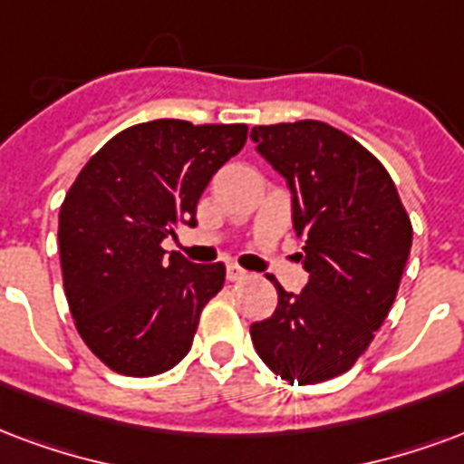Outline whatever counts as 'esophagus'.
<instances>
[{
    "label": "esophagus",
    "mask_w": 464,
    "mask_h": 464,
    "mask_svg": "<svg viewBox=\"0 0 464 464\" xmlns=\"http://www.w3.org/2000/svg\"><path fill=\"white\" fill-rule=\"evenodd\" d=\"M226 277H228L231 283H236V280H243V277H248V273H246L241 266H236V263H228V266H226Z\"/></svg>",
    "instance_id": "esophagus-1"
}]
</instances>
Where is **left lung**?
Wrapping results in <instances>:
<instances>
[{
    "label": "left lung",
    "instance_id": "1",
    "mask_svg": "<svg viewBox=\"0 0 464 464\" xmlns=\"http://www.w3.org/2000/svg\"><path fill=\"white\" fill-rule=\"evenodd\" d=\"M258 152L293 191L310 283L277 287V307L250 324L263 362L287 383H322L349 372L396 300L413 226L396 184L354 137L319 120L250 130Z\"/></svg>",
    "mask_w": 464,
    "mask_h": 464
}]
</instances>
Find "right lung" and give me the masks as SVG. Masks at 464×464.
Returning a JSON list of instances; mask_svg holds the SVG:
<instances>
[{
  "instance_id": "1",
  "label": "right lung",
  "mask_w": 464,
  "mask_h": 464,
  "mask_svg": "<svg viewBox=\"0 0 464 464\" xmlns=\"http://www.w3.org/2000/svg\"><path fill=\"white\" fill-rule=\"evenodd\" d=\"M248 125L152 120L92 154L58 214L63 290L92 354L125 376L169 372L187 356L223 263L164 258L174 226H197L216 171L246 145Z\"/></svg>"
}]
</instances>
